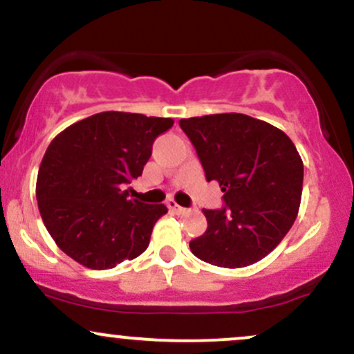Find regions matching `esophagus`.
<instances>
[{"instance_id": "34e87169", "label": "esophagus", "mask_w": 354, "mask_h": 354, "mask_svg": "<svg viewBox=\"0 0 354 354\" xmlns=\"http://www.w3.org/2000/svg\"><path fill=\"white\" fill-rule=\"evenodd\" d=\"M166 206H168V209L171 211V213H176V214L185 213V208H181V206L178 205V203L174 201V200H168V201H166Z\"/></svg>"}]
</instances>
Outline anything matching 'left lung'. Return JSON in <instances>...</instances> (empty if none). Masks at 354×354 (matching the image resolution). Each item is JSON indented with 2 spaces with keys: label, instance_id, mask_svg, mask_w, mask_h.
I'll list each match as a JSON object with an SVG mask.
<instances>
[{
  "label": "left lung",
  "instance_id": "left-lung-1",
  "mask_svg": "<svg viewBox=\"0 0 354 354\" xmlns=\"http://www.w3.org/2000/svg\"><path fill=\"white\" fill-rule=\"evenodd\" d=\"M180 126L196 148L206 180L225 196L203 209L208 228L191 253L221 268L250 266L281 243L298 216L303 161L281 129L241 113L194 116Z\"/></svg>",
  "mask_w": 354,
  "mask_h": 354
}]
</instances>
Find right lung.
Listing matches in <instances>:
<instances>
[{
    "instance_id": "obj_1",
    "label": "right lung",
    "mask_w": 354,
    "mask_h": 354,
    "mask_svg": "<svg viewBox=\"0 0 354 354\" xmlns=\"http://www.w3.org/2000/svg\"><path fill=\"white\" fill-rule=\"evenodd\" d=\"M171 118L103 111L68 126L48 146L36 200L63 253L89 270L135 259L149 245L165 205L129 200L123 186L143 173L153 141Z\"/></svg>"
}]
</instances>
